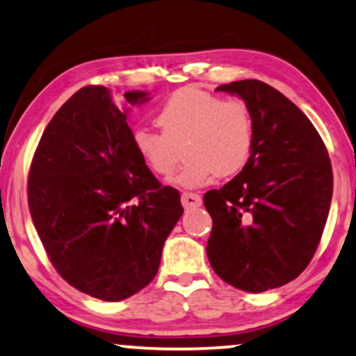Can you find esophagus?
<instances>
[{
	"instance_id": "obj_1",
	"label": "esophagus",
	"mask_w": 356,
	"mask_h": 356,
	"mask_svg": "<svg viewBox=\"0 0 356 356\" xmlns=\"http://www.w3.org/2000/svg\"><path fill=\"white\" fill-rule=\"evenodd\" d=\"M181 202L184 208H195L202 205V197L198 193H192V192H184L181 197Z\"/></svg>"
}]
</instances>
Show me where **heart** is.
<instances>
[{"instance_id":"obj_1","label":"heart","mask_w":356,"mask_h":356,"mask_svg":"<svg viewBox=\"0 0 356 356\" xmlns=\"http://www.w3.org/2000/svg\"><path fill=\"white\" fill-rule=\"evenodd\" d=\"M163 134L136 129L131 143L146 168L165 177L184 146L186 163L172 179L182 187H202L218 177L241 172L254 149V118L241 99H222L197 88L175 91L156 117Z\"/></svg>"}]
</instances>
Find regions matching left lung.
I'll list each match as a JSON object with an SVG mask.
<instances>
[{
  "instance_id": "8db88e82",
  "label": "left lung",
  "mask_w": 356,
  "mask_h": 356,
  "mask_svg": "<svg viewBox=\"0 0 356 356\" xmlns=\"http://www.w3.org/2000/svg\"><path fill=\"white\" fill-rule=\"evenodd\" d=\"M216 91L248 104L255 136L245 168L203 197L213 220L207 255L221 280L262 293L311 262L332 200V165L309 118L280 91L259 79Z\"/></svg>"
}]
</instances>
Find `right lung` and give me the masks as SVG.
Wrapping results in <instances>:
<instances>
[{
    "instance_id": "obj_1",
    "label": "right lung",
    "mask_w": 356,
    "mask_h": 356,
    "mask_svg": "<svg viewBox=\"0 0 356 356\" xmlns=\"http://www.w3.org/2000/svg\"><path fill=\"white\" fill-rule=\"evenodd\" d=\"M123 97L131 106L149 99L141 91ZM131 134L107 88H81L47 125L27 181L32 221L51 265L102 301L125 300L153 280L184 213L181 193L161 186Z\"/></svg>"
}]
</instances>
